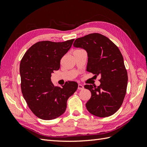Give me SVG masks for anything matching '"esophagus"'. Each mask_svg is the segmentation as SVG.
<instances>
[{
	"instance_id": "obj_1",
	"label": "esophagus",
	"mask_w": 147,
	"mask_h": 147,
	"mask_svg": "<svg viewBox=\"0 0 147 147\" xmlns=\"http://www.w3.org/2000/svg\"><path fill=\"white\" fill-rule=\"evenodd\" d=\"M83 89H84V86L82 85V84H79L78 85V90H83Z\"/></svg>"
}]
</instances>
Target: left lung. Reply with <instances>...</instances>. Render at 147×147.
Listing matches in <instances>:
<instances>
[{"mask_svg":"<svg viewBox=\"0 0 147 147\" xmlns=\"http://www.w3.org/2000/svg\"><path fill=\"white\" fill-rule=\"evenodd\" d=\"M74 46L87 51V70L96 77L100 76L99 86H84L91 92L86 104L88 112L98 117L113 115L121 107L127 84V73L121 51L109 38L99 33L77 38Z\"/></svg>","mask_w":147,"mask_h":147,"instance_id":"8db88e82","label":"left lung"}]
</instances>
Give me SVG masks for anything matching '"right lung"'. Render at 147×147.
<instances>
[{
  "label": "right lung",
  "instance_id": "obj_1",
  "mask_svg": "<svg viewBox=\"0 0 147 147\" xmlns=\"http://www.w3.org/2000/svg\"><path fill=\"white\" fill-rule=\"evenodd\" d=\"M74 41L37 42L28 49L21 61L23 96L32 113L42 119H53L63 115L69 97L77 90L75 82H67L62 88L51 82V74L59 69L61 59Z\"/></svg>",
  "mask_w": 147,
  "mask_h": 147
}]
</instances>
